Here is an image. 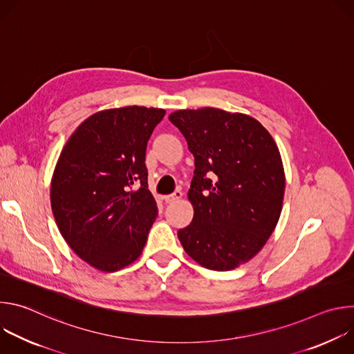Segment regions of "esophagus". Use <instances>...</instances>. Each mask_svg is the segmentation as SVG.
I'll use <instances>...</instances> for the list:
<instances>
[{
	"label": "esophagus",
	"mask_w": 354,
	"mask_h": 354,
	"mask_svg": "<svg viewBox=\"0 0 354 354\" xmlns=\"http://www.w3.org/2000/svg\"><path fill=\"white\" fill-rule=\"evenodd\" d=\"M180 197H182V192H180V190H175L174 193H171V194H167V196H164L162 198H164L165 203H172V201H175V200H179Z\"/></svg>",
	"instance_id": "34e87169"
}]
</instances>
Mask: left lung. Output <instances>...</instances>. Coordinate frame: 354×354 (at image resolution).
Segmentation results:
<instances>
[{"label":"left lung","mask_w":354,"mask_h":354,"mask_svg":"<svg viewBox=\"0 0 354 354\" xmlns=\"http://www.w3.org/2000/svg\"><path fill=\"white\" fill-rule=\"evenodd\" d=\"M169 120L194 157L187 193L194 216L179 241L203 268L235 269L258 254L279 221L286 185L279 148L242 113L203 108L174 112Z\"/></svg>","instance_id":"left-lung-1"}]
</instances>
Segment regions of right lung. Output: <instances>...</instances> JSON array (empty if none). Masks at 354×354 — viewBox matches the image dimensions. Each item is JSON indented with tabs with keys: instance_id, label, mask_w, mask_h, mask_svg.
<instances>
[{
	"instance_id": "obj_1",
	"label": "right lung",
	"mask_w": 354,
	"mask_h": 354,
	"mask_svg": "<svg viewBox=\"0 0 354 354\" xmlns=\"http://www.w3.org/2000/svg\"><path fill=\"white\" fill-rule=\"evenodd\" d=\"M164 116L144 106L97 112L62 151L50 189L53 214L70 248L99 270L134 262L157 218L145 149Z\"/></svg>"
}]
</instances>
